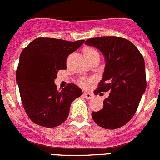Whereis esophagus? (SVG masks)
<instances>
[{"label": "esophagus", "instance_id": "1", "mask_svg": "<svg viewBox=\"0 0 160 160\" xmlns=\"http://www.w3.org/2000/svg\"><path fill=\"white\" fill-rule=\"evenodd\" d=\"M83 97H84L86 99H87V100H90V99L93 98V94L89 93V92H84V93H83Z\"/></svg>", "mask_w": 160, "mask_h": 160}]
</instances>
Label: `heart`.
Returning <instances> with one entry per match:
<instances>
[{
  "label": "heart",
  "instance_id": "heart-1",
  "mask_svg": "<svg viewBox=\"0 0 160 160\" xmlns=\"http://www.w3.org/2000/svg\"><path fill=\"white\" fill-rule=\"evenodd\" d=\"M83 54H84L86 59H87V60H90L91 58H94L95 56H97V55H99V53L95 49H93V48H90V47H86V48H83ZM90 81H91V80L89 78H85V77H83V78H80V80H79V84L80 86H82V87H87L90 84Z\"/></svg>",
  "mask_w": 160,
  "mask_h": 160
}]
</instances>
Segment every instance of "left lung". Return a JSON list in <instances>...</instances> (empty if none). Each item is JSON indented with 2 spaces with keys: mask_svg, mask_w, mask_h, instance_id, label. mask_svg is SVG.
Here are the masks:
<instances>
[{
  "mask_svg": "<svg viewBox=\"0 0 160 160\" xmlns=\"http://www.w3.org/2000/svg\"><path fill=\"white\" fill-rule=\"evenodd\" d=\"M85 43L101 51L105 58L102 78L94 93L110 92L103 108L92 112V118L102 128H120L132 118L146 91L143 57L133 43L118 37L90 38Z\"/></svg>",
  "mask_w": 160,
  "mask_h": 160,
  "instance_id": "left-lung-1",
  "label": "left lung"
}]
</instances>
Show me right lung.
I'll return each mask as SVG.
<instances>
[{
    "instance_id": "1",
    "label": "right lung",
    "mask_w": 160,
    "mask_h": 160,
    "mask_svg": "<svg viewBox=\"0 0 160 160\" xmlns=\"http://www.w3.org/2000/svg\"><path fill=\"white\" fill-rule=\"evenodd\" d=\"M84 41L39 38L22 50L16 80L25 112L34 123L48 128L60 125L68 117L71 102L82 95L73 83L59 91L54 80L59 70L67 69V57Z\"/></svg>"
}]
</instances>
